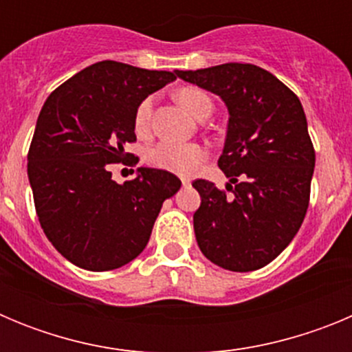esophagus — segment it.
I'll list each match as a JSON object with an SVG mask.
<instances>
[{"instance_id":"34e87169","label":"esophagus","mask_w":352,"mask_h":352,"mask_svg":"<svg viewBox=\"0 0 352 352\" xmlns=\"http://www.w3.org/2000/svg\"><path fill=\"white\" fill-rule=\"evenodd\" d=\"M182 183H183V186L190 185V179H188V178H183V179H182Z\"/></svg>"}]
</instances>
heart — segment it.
Instances as JSON below:
<instances>
[{
	"label": "heart",
	"mask_w": 352,
	"mask_h": 352,
	"mask_svg": "<svg viewBox=\"0 0 352 352\" xmlns=\"http://www.w3.org/2000/svg\"><path fill=\"white\" fill-rule=\"evenodd\" d=\"M176 100L183 107L201 120L206 114H211L213 111V102L210 95L204 89L195 88V86H182L174 93ZM151 107L153 100L151 96H146L139 102L135 114H133V126L138 133H146L149 129V120H151ZM208 158V151L203 144L197 142H170L162 141L146 153V160L155 169L167 170V173H176L188 176Z\"/></svg>",
	"instance_id": "1"
}]
</instances>
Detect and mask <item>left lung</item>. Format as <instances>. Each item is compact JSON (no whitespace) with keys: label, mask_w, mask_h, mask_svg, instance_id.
<instances>
[{"label":"left lung","mask_w":352,"mask_h":352,"mask_svg":"<svg viewBox=\"0 0 352 352\" xmlns=\"http://www.w3.org/2000/svg\"><path fill=\"white\" fill-rule=\"evenodd\" d=\"M176 74L220 95L229 109L219 167L231 183L227 190L206 179L192 183L201 195L199 248L231 272L263 268L291 243L309 210L316 149L300 98L250 63Z\"/></svg>","instance_id":"8db88e82"}]
</instances>
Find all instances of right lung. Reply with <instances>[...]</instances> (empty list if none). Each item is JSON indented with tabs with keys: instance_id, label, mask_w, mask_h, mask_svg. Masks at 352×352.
Masks as SVG:
<instances>
[{
	"instance_id": "obj_1",
	"label": "right lung",
	"mask_w": 352,
	"mask_h": 352,
	"mask_svg": "<svg viewBox=\"0 0 352 352\" xmlns=\"http://www.w3.org/2000/svg\"><path fill=\"white\" fill-rule=\"evenodd\" d=\"M174 79V72L105 60L65 80L43 104L28 178L43 232L79 268L109 272L135 259L164 201L179 190L182 182L167 170L141 167L123 185L109 170L111 164H138L125 153V144L138 141L135 109Z\"/></svg>"
}]
</instances>
